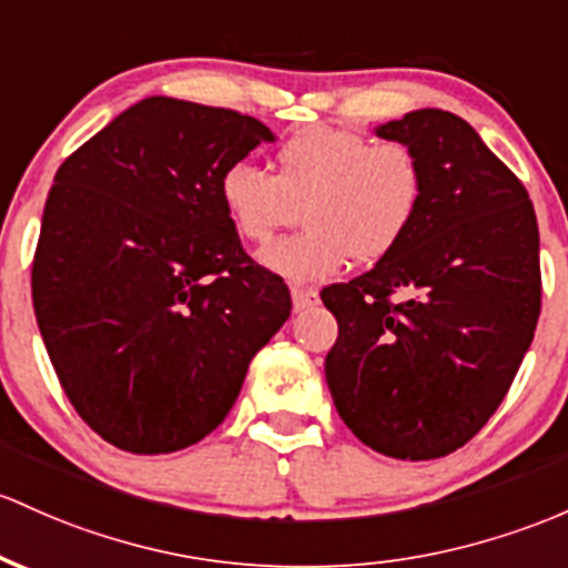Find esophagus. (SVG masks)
I'll use <instances>...</instances> for the list:
<instances>
[{"instance_id":"esophagus-1","label":"esophagus","mask_w":568,"mask_h":568,"mask_svg":"<svg viewBox=\"0 0 568 568\" xmlns=\"http://www.w3.org/2000/svg\"><path fill=\"white\" fill-rule=\"evenodd\" d=\"M291 296H294V310H296V313L315 307V304L321 302L317 291L315 288H304V285H294V288H291Z\"/></svg>"}]
</instances>
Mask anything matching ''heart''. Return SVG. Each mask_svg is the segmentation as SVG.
<instances>
[{
	"label": "heart",
	"instance_id": "1",
	"mask_svg": "<svg viewBox=\"0 0 568 568\" xmlns=\"http://www.w3.org/2000/svg\"><path fill=\"white\" fill-rule=\"evenodd\" d=\"M277 174L234 161L217 193L232 226L253 245L307 229L264 253L291 280H321L347 258L377 264L402 245L423 204V166L402 142H372L353 129L315 126L277 148Z\"/></svg>",
	"mask_w": 568,
	"mask_h": 568
}]
</instances>
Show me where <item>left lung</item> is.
<instances>
[{
  "mask_svg": "<svg viewBox=\"0 0 568 568\" xmlns=\"http://www.w3.org/2000/svg\"><path fill=\"white\" fill-rule=\"evenodd\" d=\"M423 166V204L388 258L321 291L336 317L326 383L364 445L402 460L458 450L498 404L541 310L528 191L464 118L415 110L377 129Z\"/></svg>",
  "mask_w": 568,
  "mask_h": 568,
  "instance_id": "left-lung-1",
  "label": "left lung"
}]
</instances>
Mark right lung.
Here are the masks:
<instances>
[{"mask_svg": "<svg viewBox=\"0 0 568 568\" xmlns=\"http://www.w3.org/2000/svg\"><path fill=\"white\" fill-rule=\"evenodd\" d=\"M270 129L236 110L151 97L53 178L31 302L61 388L110 445L174 453L223 423L253 355L291 315L217 183Z\"/></svg>", "mask_w": 568, "mask_h": 568, "instance_id": "right-lung-1", "label": "right lung"}]
</instances>
